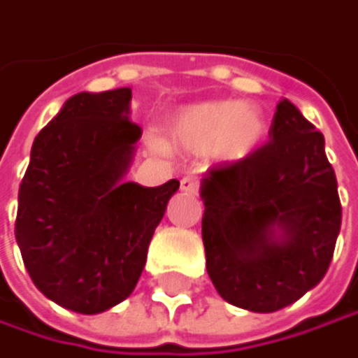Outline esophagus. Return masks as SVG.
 Returning a JSON list of instances; mask_svg holds the SVG:
<instances>
[{"label": "esophagus", "mask_w": 358, "mask_h": 358, "mask_svg": "<svg viewBox=\"0 0 358 358\" xmlns=\"http://www.w3.org/2000/svg\"><path fill=\"white\" fill-rule=\"evenodd\" d=\"M180 189H182L185 193H191V195H195V193L199 191V182H197V178H193V176H185L182 180H180Z\"/></svg>", "instance_id": "34e87169"}]
</instances>
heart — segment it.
Segmentation results:
<instances>
[{"label":"heart","instance_id":"b5f03b06","mask_svg":"<svg viewBox=\"0 0 358 358\" xmlns=\"http://www.w3.org/2000/svg\"><path fill=\"white\" fill-rule=\"evenodd\" d=\"M169 142L189 152L214 150L224 161L245 159L264 136V119L252 106L237 100H208L178 110L167 123ZM163 152L161 140L152 142Z\"/></svg>","mask_w":358,"mask_h":358}]
</instances>
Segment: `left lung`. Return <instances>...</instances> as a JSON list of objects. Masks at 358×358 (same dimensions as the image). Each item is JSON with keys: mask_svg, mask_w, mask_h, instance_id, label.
Returning <instances> with one entry per match:
<instances>
[{"mask_svg": "<svg viewBox=\"0 0 358 358\" xmlns=\"http://www.w3.org/2000/svg\"><path fill=\"white\" fill-rule=\"evenodd\" d=\"M271 140L241 161L208 169L201 233L218 294L252 313H275L327 273L342 224L338 180L325 138L289 102Z\"/></svg>", "mask_w": 358, "mask_h": 358, "instance_id": "8db88e82", "label": "left lung"}]
</instances>
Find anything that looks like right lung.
<instances>
[{
	"instance_id": "add662e5",
	"label": "right lung",
	"mask_w": 358,
	"mask_h": 358,
	"mask_svg": "<svg viewBox=\"0 0 358 358\" xmlns=\"http://www.w3.org/2000/svg\"><path fill=\"white\" fill-rule=\"evenodd\" d=\"M131 90L81 92L37 134L18 191L16 241L35 287L62 308L98 315L136 287L148 243L180 182L121 178L142 129Z\"/></svg>"
}]
</instances>
